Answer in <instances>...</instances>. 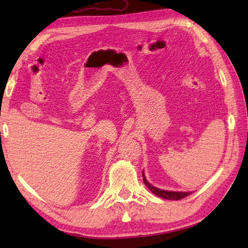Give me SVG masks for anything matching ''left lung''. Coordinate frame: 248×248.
<instances>
[{"mask_svg":"<svg viewBox=\"0 0 248 248\" xmlns=\"http://www.w3.org/2000/svg\"><path fill=\"white\" fill-rule=\"evenodd\" d=\"M143 180H144V183L146 184V186L148 187L152 193L155 194L156 196H159L161 198H164V199L179 200V199H182V198L186 197V196H188V195L192 194V192H171V191H164V189L155 187L154 186H151V184L146 180L144 171H143Z\"/></svg>","mask_w":248,"mask_h":248,"instance_id":"1","label":"left lung"}]
</instances>
